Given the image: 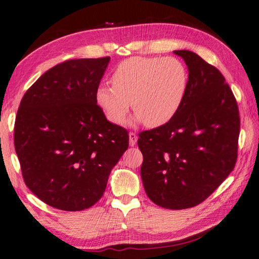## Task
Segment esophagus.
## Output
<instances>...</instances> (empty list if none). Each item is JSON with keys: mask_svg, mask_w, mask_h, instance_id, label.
I'll return each instance as SVG.
<instances>
[{"mask_svg": "<svg viewBox=\"0 0 259 259\" xmlns=\"http://www.w3.org/2000/svg\"><path fill=\"white\" fill-rule=\"evenodd\" d=\"M137 139H138V137H137L136 134H135V133H130V134H129V144H130L131 146L136 145Z\"/></svg>", "mask_w": 259, "mask_h": 259, "instance_id": "obj_1", "label": "esophagus"}]
</instances>
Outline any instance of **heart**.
<instances>
[{"mask_svg":"<svg viewBox=\"0 0 259 259\" xmlns=\"http://www.w3.org/2000/svg\"><path fill=\"white\" fill-rule=\"evenodd\" d=\"M113 86L100 85L96 102L109 122L122 124L130 109L136 121L159 128L173 120L186 98L187 67L176 57L135 56L122 61L110 76Z\"/></svg>","mask_w":259,"mask_h":259,"instance_id":"b5f03b06","label":"heart"}]
</instances>
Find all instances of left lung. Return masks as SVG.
<instances>
[{
	"mask_svg": "<svg viewBox=\"0 0 259 259\" xmlns=\"http://www.w3.org/2000/svg\"><path fill=\"white\" fill-rule=\"evenodd\" d=\"M189 70L178 114L167 124L138 135L141 176L154 204L183 210L204 202L235 167L240 114L218 69L190 51H175Z\"/></svg>",
	"mask_w": 259,
	"mask_h": 259,
	"instance_id": "left-lung-1",
	"label": "left lung"
}]
</instances>
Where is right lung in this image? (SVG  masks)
Segmentation results:
<instances>
[{
  "label": "right lung",
  "instance_id": "right-lung-1",
  "mask_svg": "<svg viewBox=\"0 0 259 259\" xmlns=\"http://www.w3.org/2000/svg\"><path fill=\"white\" fill-rule=\"evenodd\" d=\"M110 57L68 60L27 90L16 116L14 143L24 182L52 207L93 206L129 146L126 129L107 121L96 102Z\"/></svg>",
  "mask_w": 259,
  "mask_h": 259
}]
</instances>
